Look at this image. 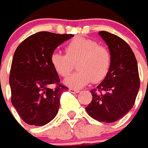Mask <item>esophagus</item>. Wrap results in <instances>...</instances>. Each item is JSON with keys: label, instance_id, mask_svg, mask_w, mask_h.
<instances>
[{"label": "esophagus", "instance_id": "esophagus-1", "mask_svg": "<svg viewBox=\"0 0 148 148\" xmlns=\"http://www.w3.org/2000/svg\"><path fill=\"white\" fill-rule=\"evenodd\" d=\"M69 91H70V92H72V93H74V94H77V93H79V92H80V90H76V89H72V88L69 89Z\"/></svg>", "mask_w": 148, "mask_h": 148}]
</instances>
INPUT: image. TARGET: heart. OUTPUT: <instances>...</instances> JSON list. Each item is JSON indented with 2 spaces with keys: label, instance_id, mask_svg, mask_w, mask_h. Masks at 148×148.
<instances>
[{
  "label": "heart",
  "instance_id": "obj_1",
  "mask_svg": "<svg viewBox=\"0 0 148 148\" xmlns=\"http://www.w3.org/2000/svg\"><path fill=\"white\" fill-rule=\"evenodd\" d=\"M66 54L54 52L50 57V62L59 76H67L76 63L75 73L64 80V84L70 88H82L90 82L103 80L108 73L112 62V55L105 46L99 45L94 40L86 37H76L69 41L65 47Z\"/></svg>",
  "mask_w": 148,
  "mask_h": 148
}]
</instances>
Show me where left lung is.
I'll return each mask as SVG.
<instances>
[{"mask_svg": "<svg viewBox=\"0 0 148 148\" xmlns=\"http://www.w3.org/2000/svg\"><path fill=\"white\" fill-rule=\"evenodd\" d=\"M99 35L108 46L112 62L103 81L91 90L93 99L86 111L92 118L112 123L122 118L133 108L140 81L138 63L130 45L121 37L101 31Z\"/></svg>", "mask_w": 148, "mask_h": 148, "instance_id": "left-lung-1", "label": "left lung"}]
</instances>
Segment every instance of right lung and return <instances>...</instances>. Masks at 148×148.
<instances>
[{
	"label": "right lung",
	"instance_id": "obj_1",
	"mask_svg": "<svg viewBox=\"0 0 148 148\" xmlns=\"http://www.w3.org/2000/svg\"><path fill=\"white\" fill-rule=\"evenodd\" d=\"M73 36L40 32L16 49L10 75L11 103L27 124L42 126L58 114L60 96L67 88L59 84L50 57L58 45ZM53 84L57 85L55 89L50 88Z\"/></svg>",
	"mask_w": 148,
	"mask_h": 148
}]
</instances>
